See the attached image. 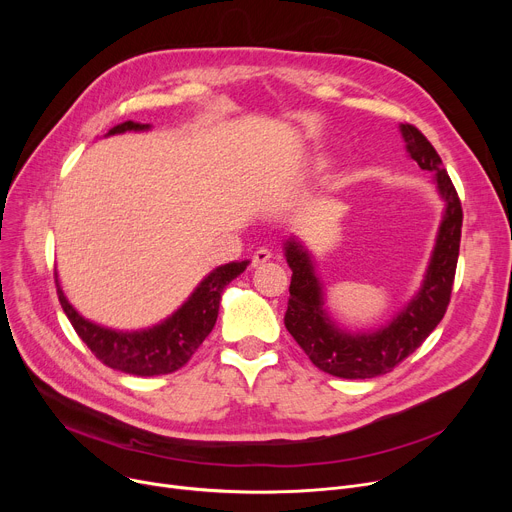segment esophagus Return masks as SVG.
I'll return each mask as SVG.
<instances>
[{"instance_id": "obj_1", "label": "esophagus", "mask_w": 512, "mask_h": 512, "mask_svg": "<svg viewBox=\"0 0 512 512\" xmlns=\"http://www.w3.org/2000/svg\"><path fill=\"white\" fill-rule=\"evenodd\" d=\"M270 259H272V251L270 249H257L253 253V257H251V263H253V267H257V265L270 261Z\"/></svg>"}]
</instances>
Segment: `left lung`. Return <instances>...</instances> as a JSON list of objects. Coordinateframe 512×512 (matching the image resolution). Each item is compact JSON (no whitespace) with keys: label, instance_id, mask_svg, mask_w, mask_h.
<instances>
[{"label":"left lung","instance_id":"1","mask_svg":"<svg viewBox=\"0 0 512 512\" xmlns=\"http://www.w3.org/2000/svg\"><path fill=\"white\" fill-rule=\"evenodd\" d=\"M400 130L407 141L411 159L417 161L421 170L436 172L438 188L446 199V215L423 288L388 328L353 336L336 330L324 313L321 288L307 251L294 238L286 242V261L292 270V278L284 326L299 342L311 363L336 378L365 380L392 371L434 332L450 303L461 247V199L442 166L438 151L425 139V134L413 124H402Z\"/></svg>","mask_w":512,"mask_h":512}]
</instances>
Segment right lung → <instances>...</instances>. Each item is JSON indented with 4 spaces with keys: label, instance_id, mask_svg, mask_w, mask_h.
<instances>
[{
    "label": "right lung",
    "instance_id": "obj_1",
    "mask_svg": "<svg viewBox=\"0 0 512 512\" xmlns=\"http://www.w3.org/2000/svg\"><path fill=\"white\" fill-rule=\"evenodd\" d=\"M145 128L149 126L126 120L107 130V134ZM247 265L249 261H230L213 270L170 319L145 332H114L91 324L66 301L58 280L56 286L60 305L72 328L103 365L132 375H164L191 361L215 326L224 288L245 272Z\"/></svg>",
    "mask_w": 512,
    "mask_h": 512
}]
</instances>
